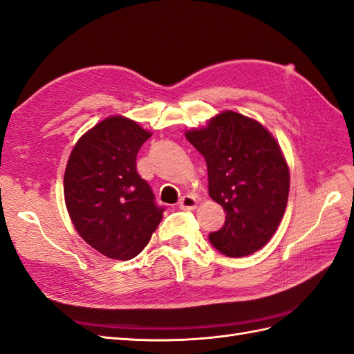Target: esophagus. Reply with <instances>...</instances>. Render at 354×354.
<instances>
[{"label":"esophagus","mask_w":354,"mask_h":354,"mask_svg":"<svg viewBox=\"0 0 354 354\" xmlns=\"http://www.w3.org/2000/svg\"><path fill=\"white\" fill-rule=\"evenodd\" d=\"M179 207L183 210H194L197 207V198L193 196H184L179 200Z\"/></svg>","instance_id":"34e87169"}]
</instances>
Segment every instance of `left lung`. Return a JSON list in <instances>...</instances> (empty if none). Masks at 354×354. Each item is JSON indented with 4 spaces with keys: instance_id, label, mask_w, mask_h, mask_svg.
Segmentation results:
<instances>
[{
    "instance_id": "1",
    "label": "left lung",
    "mask_w": 354,
    "mask_h": 354,
    "mask_svg": "<svg viewBox=\"0 0 354 354\" xmlns=\"http://www.w3.org/2000/svg\"><path fill=\"white\" fill-rule=\"evenodd\" d=\"M205 157L209 196L225 210L210 243L230 258L264 248L283 218L289 167L276 139L257 120L224 111L203 129L185 133Z\"/></svg>"
}]
</instances>
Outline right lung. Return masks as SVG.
I'll use <instances>...</instances> for the list:
<instances>
[{
    "instance_id": "right-lung-1",
    "label": "right lung",
    "mask_w": 354,
    "mask_h": 354,
    "mask_svg": "<svg viewBox=\"0 0 354 354\" xmlns=\"http://www.w3.org/2000/svg\"><path fill=\"white\" fill-rule=\"evenodd\" d=\"M151 133L114 115L78 139L69 156L64 194L78 234L100 254L132 259L163 218L153 189L136 171V156Z\"/></svg>"
}]
</instances>
